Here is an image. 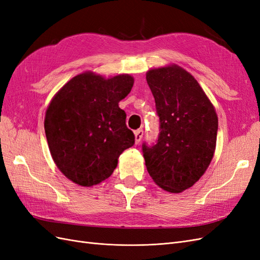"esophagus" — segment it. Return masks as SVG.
Listing matches in <instances>:
<instances>
[{
  "label": "esophagus",
  "instance_id": "esophagus-1",
  "mask_svg": "<svg viewBox=\"0 0 260 260\" xmlns=\"http://www.w3.org/2000/svg\"><path fill=\"white\" fill-rule=\"evenodd\" d=\"M135 138H136V143H140V141L142 140L143 138V130L142 129H139L137 131H135Z\"/></svg>",
  "mask_w": 260,
  "mask_h": 260
}]
</instances>
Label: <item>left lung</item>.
<instances>
[{
  "mask_svg": "<svg viewBox=\"0 0 260 260\" xmlns=\"http://www.w3.org/2000/svg\"><path fill=\"white\" fill-rule=\"evenodd\" d=\"M160 131L157 143L143 144L145 166L162 190L180 193L205 174L214 157L218 116L198 80L176 64L149 69Z\"/></svg>",
  "mask_w": 260,
  "mask_h": 260,
  "instance_id": "obj_1",
  "label": "left lung"
}]
</instances>
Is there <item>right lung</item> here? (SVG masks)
Wrapping results in <instances>:
<instances>
[{
    "mask_svg": "<svg viewBox=\"0 0 260 260\" xmlns=\"http://www.w3.org/2000/svg\"><path fill=\"white\" fill-rule=\"evenodd\" d=\"M135 79L121 74L105 78L84 72L55 94L44 118L52 158L67 179L93 186L112 176L120 154L135 144L118 105Z\"/></svg>",
    "mask_w": 260,
    "mask_h": 260,
    "instance_id": "add662e5",
    "label": "right lung"
}]
</instances>
